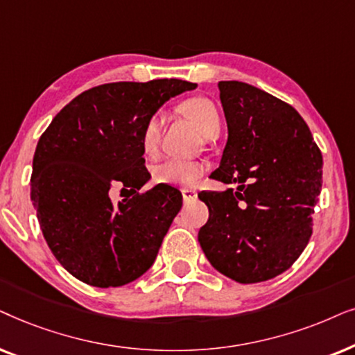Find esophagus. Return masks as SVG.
<instances>
[{
  "instance_id": "esophagus-1",
  "label": "esophagus",
  "mask_w": 355,
  "mask_h": 355,
  "mask_svg": "<svg viewBox=\"0 0 355 355\" xmlns=\"http://www.w3.org/2000/svg\"><path fill=\"white\" fill-rule=\"evenodd\" d=\"M182 195H183V201L190 202V201H195L196 200L198 191L196 190H191V188H183Z\"/></svg>"
}]
</instances>
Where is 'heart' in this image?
<instances>
[{
  "instance_id": "obj_1",
  "label": "heart",
  "mask_w": 355,
  "mask_h": 355,
  "mask_svg": "<svg viewBox=\"0 0 355 355\" xmlns=\"http://www.w3.org/2000/svg\"><path fill=\"white\" fill-rule=\"evenodd\" d=\"M187 115L195 121L198 130L205 136L219 128V113L214 103L207 98H191L183 105ZM164 126V113L155 112L146 120L141 130V148L148 155H155L159 150L160 135ZM206 172V165L200 160L162 159L153 165V180L159 185L170 187H195Z\"/></svg>"
}]
</instances>
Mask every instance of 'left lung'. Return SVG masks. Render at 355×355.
Segmentation results:
<instances>
[{"instance_id":"obj_1","label":"left lung","mask_w":355,"mask_h":355,"mask_svg":"<svg viewBox=\"0 0 355 355\" xmlns=\"http://www.w3.org/2000/svg\"><path fill=\"white\" fill-rule=\"evenodd\" d=\"M229 130L216 180L237 190L201 191L209 219L198 240L230 279L252 284L289 269L311 237L323 157L289 103L240 81H220Z\"/></svg>"}]
</instances>
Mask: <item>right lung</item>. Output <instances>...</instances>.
Masks as SVG:
<instances>
[{
  "mask_svg": "<svg viewBox=\"0 0 355 355\" xmlns=\"http://www.w3.org/2000/svg\"><path fill=\"white\" fill-rule=\"evenodd\" d=\"M195 87L182 79L102 84L61 108L40 136L31 200L51 253L76 279L120 287L153 266L182 193L168 185L139 193L150 178L141 130L170 97ZM112 186L134 196L113 205Z\"/></svg>",
  "mask_w": 355,
  "mask_h": 355,
  "instance_id": "obj_1",
  "label": "right lung"
}]
</instances>
